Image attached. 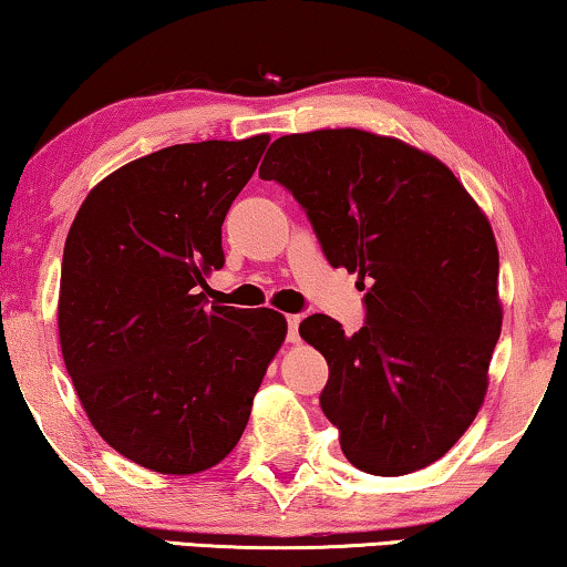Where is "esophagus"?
<instances>
[{
	"instance_id": "obj_1",
	"label": "esophagus",
	"mask_w": 567,
	"mask_h": 567,
	"mask_svg": "<svg viewBox=\"0 0 567 567\" xmlns=\"http://www.w3.org/2000/svg\"><path fill=\"white\" fill-rule=\"evenodd\" d=\"M300 316H287V341L290 343H298L300 341Z\"/></svg>"
}]
</instances>
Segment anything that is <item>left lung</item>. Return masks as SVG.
<instances>
[{
  "label": "left lung",
  "instance_id": "obj_1",
  "mask_svg": "<svg viewBox=\"0 0 567 567\" xmlns=\"http://www.w3.org/2000/svg\"><path fill=\"white\" fill-rule=\"evenodd\" d=\"M306 208L331 267L367 287V323L323 312L300 336L328 361L320 394L359 471L404 476L458 443L502 333L492 224L441 159L364 130L285 134L259 167Z\"/></svg>",
  "mask_w": 567,
  "mask_h": 567
}]
</instances>
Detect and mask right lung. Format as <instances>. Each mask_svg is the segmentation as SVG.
Segmentation results:
<instances>
[{
    "label": "right lung",
    "instance_id": "add662e5",
    "mask_svg": "<svg viewBox=\"0 0 567 567\" xmlns=\"http://www.w3.org/2000/svg\"><path fill=\"white\" fill-rule=\"evenodd\" d=\"M269 134L173 145L91 188L68 231L58 336L96 433L142 468L190 476L234 451L287 336L272 308L210 306L221 224Z\"/></svg>",
    "mask_w": 567,
    "mask_h": 567
}]
</instances>
